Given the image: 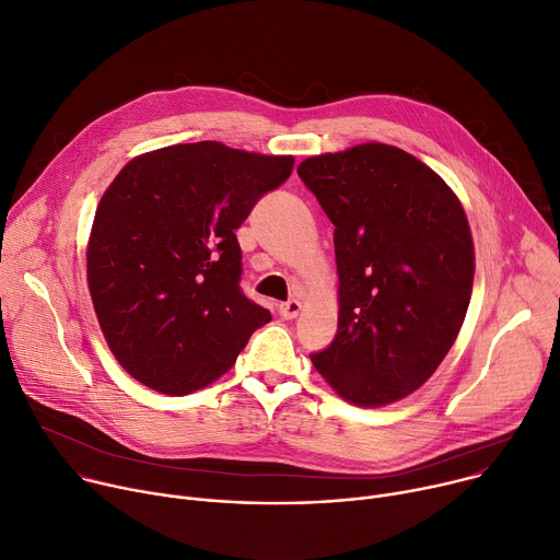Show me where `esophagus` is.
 Instances as JSON below:
<instances>
[{"label":"esophagus","mask_w":560,"mask_h":560,"mask_svg":"<svg viewBox=\"0 0 560 560\" xmlns=\"http://www.w3.org/2000/svg\"><path fill=\"white\" fill-rule=\"evenodd\" d=\"M299 313H301V303L296 299H290V301H285L279 306V315L283 319H294Z\"/></svg>","instance_id":"34e87169"}]
</instances>
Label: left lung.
<instances>
[{"label": "left lung", "mask_w": 560, "mask_h": 560, "mask_svg": "<svg viewBox=\"0 0 560 560\" xmlns=\"http://www.w3.org/2000/svg\"><path fill=\"white\" fill-rule=\"evenodd\" d=\"M335 225L337 335L311 360L358 406L420 388L446 358L474 285L460 200L406 151L366 142L296 167Z\"/></svg>", "instance_id": "left-lung-1"}]
</instances>
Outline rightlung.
<instances>
[{
  "label": "right lung",
  "mask_w": 560,
  "mask_h": 560,
  "mask_svg": "<svg viewBox=\"0 0 560 560\" xmlns=\"http://www.w3.org/2000/svg\"><path fill=\"white\" fill-rule=\"evenodd\" d=\"M292 165L202 140L149 151L116 176L95 210L86 279L131 377L165 395L194 393L272 319L241 290L236 230Z\"/></svg>",
  "instance_id": "1"
}]
</instances>
